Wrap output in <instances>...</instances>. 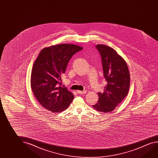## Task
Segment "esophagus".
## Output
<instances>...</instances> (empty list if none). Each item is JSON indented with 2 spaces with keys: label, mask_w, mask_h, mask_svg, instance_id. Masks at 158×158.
<instances>
[{
  "label": "esophagus",
  "mask_w": 158,
  "mask_h": 158,
  "mask_svg": "<svg viewBox=\"0 0 158 158\" xmlns=\"http://www.w3.org/2000/svg\"><path fill=\"white\" fill-rule=\"evenodd\" d=\"M86 90H84V91H77V93H78L79 94H85L86 93Z\"/></svg>",
  "instance_id": "esophagus-1"
}]
</instances>
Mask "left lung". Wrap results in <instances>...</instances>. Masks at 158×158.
Here are the masks:
<instances>
[{
  "label": "left lung",
  "instance_id": "1",
  "mask_svg": "<svg viewBox=\"0 0 158 158\" xmlns=\"http://www.w3.org/2000/svg\"><path fill=\"white\" fill-rule=\"evenodd\" d=\"M100 54L107 84L103 93H98V102L93 105L99 112L112 111L127 95L130 85V74L124 59L110 47L97 44Z\"/></svg>",
  "mask_w": 158,
  "mask_h": 158
}]
</instances>
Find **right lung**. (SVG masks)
<instances>
[{
    "label": "right lung",
    "instance_id": "1",
    "mask_svg": "<svg viewBox=\"0 0 158 158\" xmlns=\"http://www.w3.org/2000/svg\"><path fill=\"white\" fill-rule=\"evenodd\" d=\"M83 47L73 44H57L42 49L31 72V87L34 95L44 108L53 113L64 111L74 95L61 86V77L75 53Z\"/></svg>",
    "mask_w": 158,
    "mask_h": 158
}]
</instances>
